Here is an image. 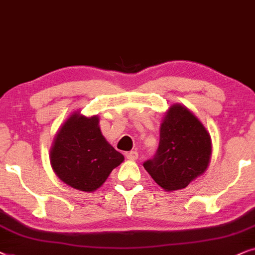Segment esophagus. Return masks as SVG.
Segmentation results:
<instances>
[{"label": "esophagus", "mask_w": 255, "mask_h": 255, "mask_svg": "<svg viewBox=\"0 0 255 255\" xmlns=\"http://www.w3.org/2000/svg\"><path fill=\"white\" fill-rule=\"evenodd\" d=\"M126 156H127V158L130 159V161H135V159H137L138 154H137V151H129L126 154Z\"/></svg>", "instance_id": "1"}]
</instances>
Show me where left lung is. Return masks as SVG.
<instances>
[{
	"mask_svg": "<svg viewBox=\"0 0 255 255\" xmlns=\"http://www.w3.org/2000/svg\"><path fill=\"white\" fill-rule=\"evenodd\" d=\"M211 148L202 122L185 106L174 104L162 120L157 151L143 167L165 191L184 189L205 172Z\"/></svg>",
	"mask_w": 255,
	"mask_h": 255,
	"instance_id": "1",
	"label": "left lung"
}]
</instances>
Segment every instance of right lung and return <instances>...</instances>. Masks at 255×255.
Listing matches in <instances>:
<instances>
[{
  "instance_id": "obj_1",
  "label": "right lung",
  "mask_w": 255,
  "mask_h": 255,
  "mask_svg": "<svg viewBox=\"0 0 255 255\" xmlns=\"http://www.w3.org/2000/svg\"><path fill=\"white\" fill-rule=\"evenodd\" d=\"M101 134L98 115L87 118L74 112L62 125L50 149L51 167L67 185L93 192L124 162Z\"/></svg>"
}]
</instances>
